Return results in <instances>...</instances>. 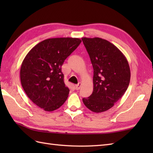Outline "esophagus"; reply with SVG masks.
Listing matches in <instances>:
<instances>
[{
    "instance_id": "1",
    "label": "esophagus",
    "mask_w": 153,
    "mask_h": 153,
    "mask_svg": "<svg viewBox=\"0 0 153 153\" xmlns=\"http://www.w3.org/2000/svg\"><path fill=\"white\" fill-rule=\"evenodd\" d=\"M81 86H82V83H79L78 84H77V85H76V89L79 90L80 89Z\"/></svg>"
}]
</instances>
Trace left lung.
<instances>
[{
    "label": "left lung",
    "mask_w": 153,
    "mask_h": 153,
    "mask_svg": "<svg viewBox=\"0 0 153 153\" xmlns=\"http://www.w3.org/2000/svg\"><path fill=\"white\" fill-rule=\"evenodd\" d=\"M82 39L93 68V91L83 102L92 112L106 111L126 91L130 81V68L123 54L114 45L99 37Z\"/></svg>",
    "instance_id": "8db88e82"
}]
</instances>
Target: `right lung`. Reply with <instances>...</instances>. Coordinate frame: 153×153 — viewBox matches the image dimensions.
Here are the masks:
<instances>
[{"label": "right lung", "instance_id": "1", "mask_svg": "<svg viewBox=\"0 0 153 153\" xmlns=\"http://www.w3.org/2000/svg\"><path fill=\"white\" fill-rule=\"evenodd\" d=\"M82 42L79 38L47 39L27 54L22 63L20 80L30 99L45 111L59 108L70 90L64 82L62 66Z\"/></svg>", "mask_w": 153, "mask_h": 153}]
</instances>
